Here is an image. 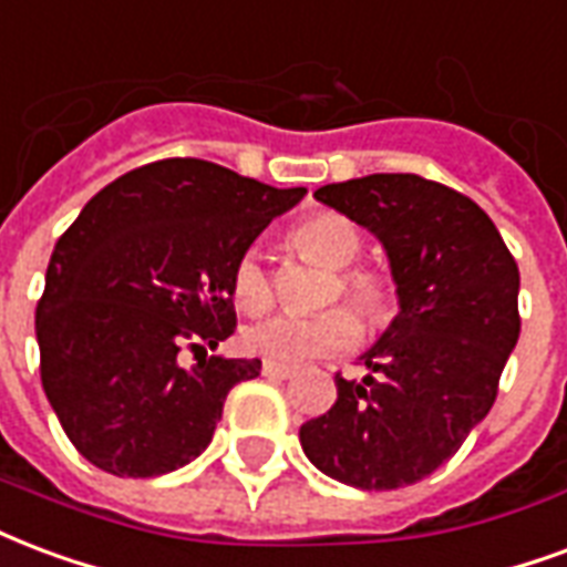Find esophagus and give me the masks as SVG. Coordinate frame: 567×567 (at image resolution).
Wrapping results in <instances>:
<instances>
[{
  "mask_svg": "<svg viewBox=\"0 0 567 567\" xmlns=\"http://www.w3.org/2000/svg\"><path fill=\"white\" fill-rule=\"evenodd\" d=\"M261 372L267 379H291L295 375V369L291 367H282V363H270V360H264Z\"/></svg>",
  "mask_w": 567,
  "mask_h": 567,
  "instance_id": "obj_1",
  "label": "esophagus"
}]
</instances>
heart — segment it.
Wrapping results in <instances>:
<instances>
[{"mask_svg": "<svg viewBox=\"0 0 567 567\" xmlns=\"http://www.w3.org/2000/svg\"><path fill=\"white\" fill-rule=\"evenodd\" d=\"M288 243L297 255L330 270L321 288V303L346 300L358 309L363 324H388L396 309V295L384 272L354 264L363 249V237L354 221L346 219L342 213L318 209L288 230ZM230 297H234V306L246 316H261L272 306V285L255 251H243L234 264ZM358 318L342 306H333L318 316L264 318L243 330V348L255 358L291 367V363L346 351L358 339Z\"/></svg>", "mask_w": 567, "mask_h": 567, "instance_id": "b5f03b06", "label": "heart"}]
</instances>
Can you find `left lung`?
<instances>
[{"label":"left lung","instance_id":"obj_1","mask_svg":"<svg viewBox=\"0 0 567 567\" xmlns=\"http://www.w3.org/2000/svg\"><path fill=\"white\" fill-rule=\"evenodd\" d=\"M388 251L400 316L337 375V402L300 426L309 463L339 484L400 489L433 475L493 409L519 339V270L475 200L417 174H369L316 192Z\"/></svg>","mask_w":567,"mask_h":567}]
</instances>
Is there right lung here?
I'll return each mask as SVG.
<instances>
[{
  "label": "right lung",
  "mask_w": 567,
  "mask_h": 567,
  "mask_svg": "<svg viewBox=\"0 0 567 567\" xmlns=\"http://www.w3.org/2000/svg\"><path fill=\"white\" fill-rule=\"evenodd\" d=\"M303 195L162 158L81 209L50 255L35 337L44 393L92 465L167 475L213 442L228 390L261 372V360L207 358L237 327L230 270ZM183 347L205 354L192 370Z\"/></svg>",
  "instance_id": "right-lung-1"
}]
</instances>
